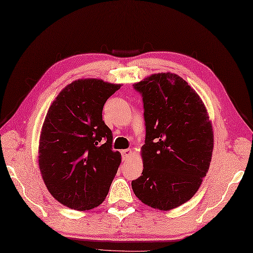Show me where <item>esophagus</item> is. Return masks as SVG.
<instances>
[{"instance_id": "1", "label": "esophagus", "mask_w": 253, "mask_h": 253, "mask_svg": "<svg viewBox=\"0 0 253 253\" xmlns=\"http://www.w3.org/2000/svg\"><path fill=\"white\" fill-rule=\"evenodd\" d=\"M121 155H122V158H123V159L126 160V159H128V157H130V156L132 155V150H131V149H125V150H122V151H121Z\"/></svg>"}]
</instances>
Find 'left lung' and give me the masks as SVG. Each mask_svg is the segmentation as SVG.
<instances>
[{
  "label": "left lung",
  "mask_w": 253,
  "mask_h": 253,
  "mask_svg": "<svg viewBox=\"0 0 253 253\" xmlns=\"http://www.w3.org/2000/svg\"><path fill=\"white\" fill-rule=\"evenodd\" d=\"M143 96L144 169L132 181L144 204L169 211L198 192L211 161L213 132L206 107L186 80L159 73L133 84Z\"/></svg>",
  "instance_id": "left-lung-1"
}]
</instances>
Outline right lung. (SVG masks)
Returning a JSON list of instances; mask_svg holds the SVG:
<instances>
[{"label":"right lung","mask_w":253,"mask_h":253,"mask_svg":"<svg viewBox=\"0 0 253 253\" xmlns=\"http://www.w3.org/2000/svg\"><path fill=\"white\" fill-rule=\"evenodd\" d=\"M121 84L78 79L60 92L42 123L39 164L49 192L76 211L101 205L121 163L113 133L102 118L104 104Z\"/></svg>","instance_id":"1"}]
</instances>
